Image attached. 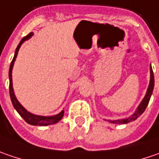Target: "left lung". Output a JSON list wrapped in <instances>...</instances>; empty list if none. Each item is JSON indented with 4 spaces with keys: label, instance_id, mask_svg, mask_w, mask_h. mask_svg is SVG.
<instances>
[{
    "label": "left lung",
    "instance_id": "obj_1",
    "mask_svg": "<svg viewBox=\"0 0 159 159\" xmlns=\"http://www.w3.org/2000/svg\"><path fill=\"white\" fill-rule=\"evenodd\" d=\"M153 89H154V75H153V71H152V68L150 66V80H149V84H148V90H147V93L145 97L143 98V100H142V102L140 103L139 107H137L136 111H135L134 114L132 115L131 116H129L127 118H125V119H117V120H109L110 123H113V124H127L130 122H133L135 119H137L145 111L146 107L148 106L149 100H150V97H151V94L153 93Z\"/></svg>",
    "mask_w": 159,
    "mask_h": 159
}]
</instances>
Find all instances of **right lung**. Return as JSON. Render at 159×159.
Instances as JSON below:
<instances>
[{
	"label": "right lung",
	"mask_w": 159,
	"mask_h": 159,
	"mask_svg": "<svg viewBox=\"0 0 159 159\" xmlns=\"http://www.w3.org/2000/svg\"><path fill=\"white\" fill-rule=\"evenodd\" d=\"M34 34L30 33L28 34L26 36H25L24 38L20 41V43L17 45V49L15 51V55H14V58L12 59L11 63V66H10V71H9V78H10V96H11V100L12 104H13V107H15V109L17 111V113L20 115L23 119H24L27 124L32 125H40V126H44V125H53V124H56L58 123L59 121L61 120V118L63 117L64 116V110H62L59 114L55 115V116H37V115H34L28 112L25 108L17 100L15 94H14V91H13V87H12V68L14 66V62L16 60L17 58V52L19 51V48L21 44L24 43L25 41L28 40V39L31 37Z\"/></svg>",
	"instance_id": "1"
}]
</instances>
